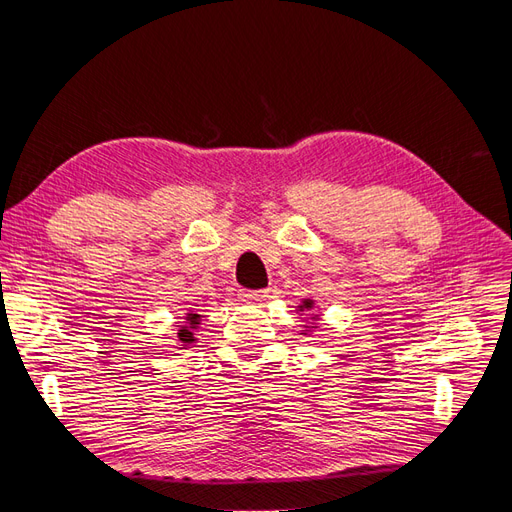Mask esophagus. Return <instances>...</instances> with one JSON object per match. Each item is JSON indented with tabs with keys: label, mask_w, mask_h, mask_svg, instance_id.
Segmentation results:
<instances>
[{
	"label": "esophagus",
	"mask_w": 512,
	"mask_h": 512,
	"mask_svg": "<svg viewBox=\"0 0 512 512\" xmlns=\"http://www.w3.org/2000/svg\"><path fill=\"white\" fill-rule=\"evenodd\" d=\"M241 299L243 301H265V299H269V290H245L243 294H241Z\"/></svg>",
	"instance_id": "34e87169"
}]
</instances>
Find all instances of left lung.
Returning a JSON list of instances; mask_svg holds the SVG:
<instances>
[{
    "instance_id": "obj_1",
    "label": "left lung",
    "mask_w": 512,
    "mask_h": 512,
    "mask_svg": "<svg viewBox=\"0 0 512 512\" xmlns=\"http://www.w3.org/2000/svg\"><path fill=\"white\" fill-rule=\"evenodd\" d=\"M312 307H314L312 299H303V303L299 305V312H305V309H312ZM312 320H316V316H312ZM305 329H316L314 322H312V327H305Z\"/></svg>"
}]
</instances>
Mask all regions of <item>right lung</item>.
I'll use <instances>...</instances> for the list:
<instances>
[{
  "mask_svg": "<svg viewBox=\"0 0 512 512\" xmlns=\"http://www.w3.org/2000/svg\"><path fill=\"white\" fill-rule=\"evenodd\" d=\"M200 324V314H194V312H190V314H185V327H181L179 329V333H177V337H179V346H190V344H194L196 342V337H194V329L198 327Z\"/></svg>",
  "mask_w": 512,
  "mask_h": 512,
  "instance_id": "obj_1",
  "label": "right lung"
}]
</instances>
